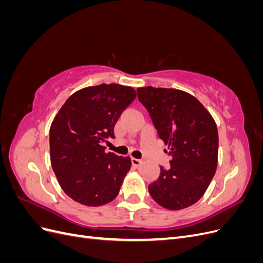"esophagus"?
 Instances as JSON below:
<instances>
[{
	"mask_svg": "<svg viewBox=\"0 0 263 263\" xmlns=\"http://www.w3.org/2000/svg\"><path fill=\"white\" fill-rule=\"evenodd\" d=\"M132 163H133V165H135V166H139V165L142 163V161L140 160V159L132 158Z\"/></svg>",
	"mask_w": 263,
	"mask_h": 263,
	"instance_id": "34e87169",
	"label": "esophagus"
}]
</instances>
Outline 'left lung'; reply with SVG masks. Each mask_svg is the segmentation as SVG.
Returning <instances> with one entry per match:
<instances>
[{
	"mask_svg": "<svg viewBox=\"0 0 263 263\" xmlns=\"http://www.w3.org/2000/svg\"><path fill=\"white\" fill-rule=\"evenodd\" d=\"M138 99L171 156L149 184L151 197L162 208L183 210L204 195L217 168L218 132L214 118L193 95L177 89L138 87Z\"/></svg>",
	"mask_w": 263,
	"mask_h": 263,
	"instance_id": "obj_1",
	"label": "left lung"
}]
</instances>
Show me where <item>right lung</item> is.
Listing matches in <instances>:
<instances>
[{"label":"right lung","instance_id":"obj_1","mask_svg":"<svg viewBox=\"0 0 263 263\" xmlns=\"http://www.w3.org/2000/svg\"><path fill=\"white\" fill-rule=\"evenodd\" d=\"M136 99L132 86L100 84L73 93L49 132L52 170L65 193L85 206H101L118 195L129 157L105 153L119 116Z\"/></svg>","mask_w":263,"mask_h":263}]
</instances>
